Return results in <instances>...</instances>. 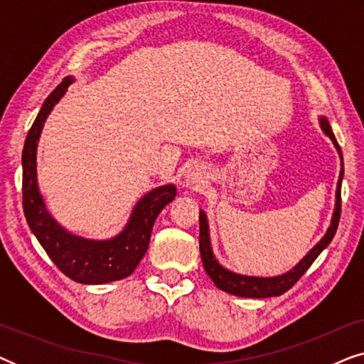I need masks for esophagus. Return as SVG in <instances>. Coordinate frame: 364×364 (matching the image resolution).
<instances>
[{
    "label": "esophagus",
    "instance_id": "esophagus-1",
    "mask_svg": "<svg viewBox=\"0 0 364 364\" xmlns=\"http://www.w3.org/2000/svg\"><path fill=\"white\" fill-rule=\"evenodd\" d=\"M202 182H203L202 168H198V167L188 168V172H187V176H186V183H187V186L196 187V186H198V183H202Z\"/></svg>",
    "mask_w": 364,
    "mask_h": 364
}]
</instances>
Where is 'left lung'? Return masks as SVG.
Wrapping results in <instances>:
<instances>
[{
	"mask_svg": "<svg viewBox=\"0 0 364 364\" xmlns=\"http://www.w3.org/2000/svg\"><path fill=\"white\" fill-rule=\"evenodd\" d=\"M320 126L323 132L331 139L335 144L338 154L341 159V172L340 178H338L336 186V203H335V212H333L331 225L328 228L325 237L306 253L305 258L298 263L296 267H293L290 272L283 273L278 277H247L240 275V273H233L227 268H223L220 263L217 262L215 255H213L212 247H210V235H208V222L205 212L200 210L198 215V222H200V240H198V247H200V257L203 262V268H205L207 275L210 277V280L215 283L217 288L230 293L235 296H245V298H268V296H280L283 293L290 290L295 283L300 280L303 273L311 267V263L316 260V257L330 245V242L335 237L338 222H340V213H341V181H343V154L341 149L338 146L335 134L331 131L330 122L326 117H320Z\"/></svg>",
	"mask_w": 364,
	"mask_h": 364,
	"instance_id": "8db88e82",
	"label": "left lung"
}]
</instances>
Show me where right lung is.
Returning a JSON list of instances; mask_svg holds the SVG:
<instances>
[{
    "mask_svg": "<svg viewBox=\"0 0 364 364\" xmlns=\"http://www.w3.org/2000/svg\"><path fill=\"white\" fill-rule=\"evenodd\" d=\"M74 77L68 76L49 94L29 129L23 149V210L34 237L64 275L84 285L122 280L136 270L146 255L154 222L176 197V186L157 187L134 207L124 230L111 240H87L63 228L46 210L36 178V149L49 112L68 91Z\"/></svg>",
    "mask_w": 364,
    "mask_h": 364,
    "instance_id": "add662e5",
    "label": "right lung"
}]
</instances>
